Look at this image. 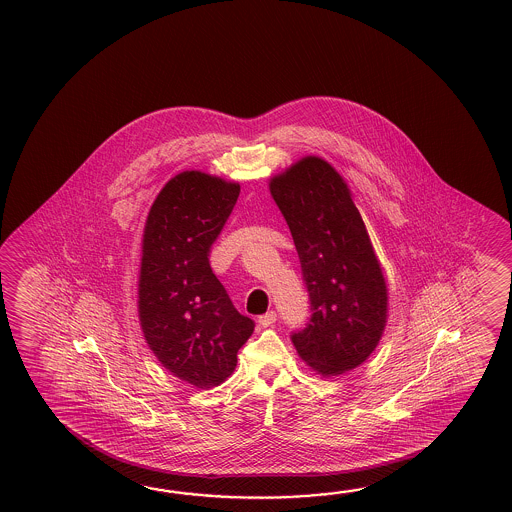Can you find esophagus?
Segmentation results:
<instances>
[{"label":"esophagus","mask_w":512,"mask_h":512,"mask_svg":"<svg viewBox=\"0 0 512 512\" xmlns=\"http://www.w3.org/2000/svg\"><path fill=\"white\" fill-rule=\"evenodd\" d=\"M276 320H278L276 311H269V313H265V315H261L260 318H258V322H260L261 327L272 326Z\"/></svg>","instance_id":"obj_1"}]
</instances>
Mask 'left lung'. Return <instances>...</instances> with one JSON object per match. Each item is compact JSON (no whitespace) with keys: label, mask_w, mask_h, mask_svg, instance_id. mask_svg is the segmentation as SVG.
Returning <instances> with one entry per match:
<instances>
[{"label":"left lung","mask_w":512,"mask_h":512,"mask_svg":"<svg viewBox=\"0 0 512 512\" xmlns=\"http://www.w3.org/2000/svg\"><path fill=\"white\" fill-rule=\"evenodd\" d=\"M271 196L293 234L311 311L291 335L294 348L324 377L357 368L386 326L388 289L359 208L331 164L309 155L274 175Z\"/></svg>","instance_id":"8db88e82"}]
</instances>
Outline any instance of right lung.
I'll return each mask as SVG.
<instances>
[{
    "mask_svg": "<svg viewBox=\"0 0 512 512\" xmlns=\"http://www.w3.org/2000/svg\"><path fill=\"white\" fill-rule=\"evenodd\" d=\"M238 196V183L181 172L155 197L142 234V333L164 368L197 388L225 381L254 331L208 261Z\"/></svg>",
    "mask_w": 512,
    "mask_h": 512,
    "instance_id": "obj_1",
    "label": "right lung"
}]
</instances>
